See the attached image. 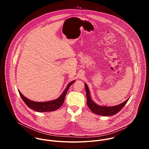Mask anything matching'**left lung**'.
Here are the masks:
<instances>
[{
    "instance_id": "left-lung-1",
    "label": "left lung",
    "mask_w": 149,
    "mask_h": 149,
    "mask_svg": "<svg viewBox=\"0 0 149 149\" xmlns=\"http://www.w3.org/2000/svg\"><path fill=\"white\" fill-rule=\"evenodd\" d=\"M85 87H86V94H87V104L88 108L95 114H98L103 116H113L117 113H118L125 105V104L129 101V98L123 103L117 105L113 107H107V106H101L96 104L90 97V94L89 88L86 84H85Z\"/></svg>"
}]
</instances>
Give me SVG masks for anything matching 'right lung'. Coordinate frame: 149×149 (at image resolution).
Masks as SVG:
<instances>
[{"label": "right lung", "instance_id": "1", "mask_svg": "<svg viewBox=\"0 0 149 149\" xmlns=\"http://www.w3.org/2000/svg\"><path fill=\"white\" fill-rule=\"evenodd\" d=\"M75 82V81H73L69 83L68 86L65 88V90L63 91L62 95L56 100L47 101V102H35L33 101L32 100H30L24 97L22 94L19 91V93L23 100V101L25 102V103L27 105L28 107L30 109L36 111L38 112H47V111H52L56 110L58 109L60 107H61L64 101L65 95L67 94V93L68 91V90L69 89L71 85Z\"/></svg>", "mask_w": 149, "mask_h": 149}]
</instances>
